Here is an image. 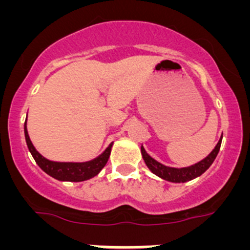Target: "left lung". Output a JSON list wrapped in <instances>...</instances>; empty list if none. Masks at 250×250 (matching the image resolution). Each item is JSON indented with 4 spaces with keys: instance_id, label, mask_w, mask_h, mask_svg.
Returning a JSON list of instances; mask_svg holds the SVG:
<instances>
[{
    "instance_id": "8db88e82",
    "label": "left lung",
    "mask_w": 250,
    "mask_h": 250,
    "mask_svg": "<svg viewBox=\"0 0 250 250\" xmlns=\"http://www.w3.org/2000/svg\"><path fill=\"white\" fill-rule=\"evenodd\" d=\"M221 140H223V137H221L220 140L218 141V144H216V146L214 147V150L211 151L206 158H203V160L200 161L198 163L190 166V167H167V166L162 165V163L153 160V158L146 152L145 148H144L143 146H141V155H143V158L144 161H145L148 169H150L153 174H156L157 176H160L161 179L170 181V183H186V181H190L192 180V179L197 178V176L202 175V174L210 167L211 163L214 162L215 157L218 156L219 150H220Z\"/></svg>"
}]
</instances>
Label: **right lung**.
<instances>
[{"label":"right lung","instance_id":"obj_1","mask_svg":"<svg viewBox=\"0 0 250 250\" xmlns=\"http://www.w3.org/2000/svg\"><path fill=\"white\" fill-rule=\"evenodd\" d=\"M24 133L27 147H29V151L31 152L32 157L36 161L39 167L44 173H47L48 175L60 181L78 183V181H84L88 180V179L94 178L107 163L111 153V147H112L113 144L111 143L102 155L95 157L94 160L88 161V162H54V161H49L46 157H43L32 145L29 134H27L26 121H25L24 125Z\"/></svg>","mask_w":250,"mask_h":250}]
</instances>
